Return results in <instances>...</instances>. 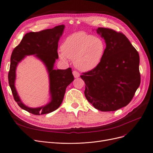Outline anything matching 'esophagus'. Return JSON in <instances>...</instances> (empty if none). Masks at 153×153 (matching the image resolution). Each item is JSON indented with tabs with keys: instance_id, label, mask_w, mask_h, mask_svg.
<instances>
[{
	"instance_id": "esophagus-1",
	"label": "esophagus",
	"mask_w": 153,
	"mask_h": 153,
	"mask_svg": "<svg viewBox=\"0 0 153 153\" xmlns=\"http://www.w3.org/2000/svg\"><path fill=\"white\" fill-rule=\"evenodd\" d=\"M72 74H73L74 77L75 78H77V77H79L80 76V74H79V72H77V71H74L73 72H72Z\"/></svg>"
}]
</instances>
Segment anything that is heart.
<instances>
[{"instance_id": "obj_1", "label": "heart", "mask_w": 153, "mask_h": 153, "mask_svg": "<svg viewBox=\"0 0 153 153\" xmlns=\"http://www.w3.org/2000/svg\"><path fill=\"white\" fill-rule=\"evenodd\" d=\"M59 56L63 61L74 60V66L80 71H91L101 62L106 45L99 37L79 31L69 36L64 41Z\"/></svg>"}]
</instances>
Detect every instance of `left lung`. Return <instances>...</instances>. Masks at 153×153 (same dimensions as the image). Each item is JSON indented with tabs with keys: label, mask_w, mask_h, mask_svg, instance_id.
<instances>
[{
	"label": "left lung",
	"mask_w": 153,
	"mask_h": 153,
	"mask_svg": "<svg viewBox=\"0 0 153 153\" xmlns=\"http://www.w3.org/2000/svg\"><path fill=\"white\" fill-rule=\"evenodd\" d=\"M97 33L104 39L106 50L99 65L83 73L87 100L102 111L126 106L140 86V56L126 36L105 28Z\"/></svg>",
	"instance_id": "obj_1"
}]
</instances>
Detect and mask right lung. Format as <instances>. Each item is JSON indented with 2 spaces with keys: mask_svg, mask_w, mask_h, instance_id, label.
<instances>
[{
  "mask_svg": "<svg viewBox=\"0 0 153 153\" xmlns=\"http://www.w3.org/2000/svg\"><path fill=\"white\" fill-rule=\"evenodd\" d=\"M64 28L65 26L61 25L39 32H30L23 36L12 53L8 79L13 98L20 107L32 114H46L59 108L63 100L66 87L74 81L71 68L54 69L55 61L58 59V42ZM35 55L44 64L49 77L50 102L45 106L36 108L25 106L21 100L14 86L18 64L27 55Z\"/></svg>",
  "mask_w": 153,
  "mask_h": 153,
  "instance_id": "add662e5",
  "label": "right lung"
}]
</instances>
